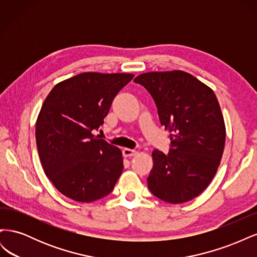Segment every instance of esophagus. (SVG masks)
I'll use <instances>...</instances> for the list:
<instances>
[{"label":"esophagus","mask_w":257,"mask_h":257,"mask_svg":"<svg viewBox=\"0 0 257 257\" xmlns=\"http://www.w3.org/2000/svg\"><path fill=\"white\" fill-rule=\"evenodd\" d=\"M122 153H123V157L127 158V157H134V155L137 153V151H136V150L128 149V148H124Z\"/></svg>","instance_id":"obj_1"}]
</instances>
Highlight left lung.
<instances>
[{"mask_svg":"<svg viewBox=\"0 0 257 257\" xmlns=\"http://www.w3.org/2000/svg\"><path fill=\"white\" fill-rule=\"evenodd\" d=\"M134 81L150 93L160 122L170 133L169 152H152L148 188L170 204L197 197L216 173L226 137L214 92L182 71L146 73Z\"/></svg>","mask_w":257,"mask_h":257,"instance_id":"8db88e82","label":"left lung"}]
</instances>
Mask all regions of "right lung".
Here are the masks:
<instances>
[{
    "label": "right lung",
    "mask_w": 257,
    "mask_h": 257,
    "mask_svg": "<svg viewBox=\"0 0 257 257\" xmlns=\"http://www.w3.org/2000/svg\"><path fill=\"white\" fill-rule=\"evenodd\" d=\"M132 74L82 73L53 87L36 121L44 172L56 189L80 203L110 194L123 170L119 148L93 135Z\"/></svg>",
    "instance_id": "obj_1"
}]
</instances>
